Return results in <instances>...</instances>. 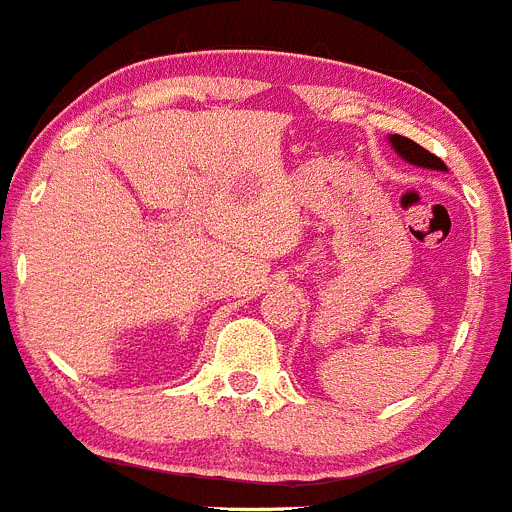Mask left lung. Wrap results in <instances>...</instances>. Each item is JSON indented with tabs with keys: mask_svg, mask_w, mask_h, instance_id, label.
I'll return each instance as SVG.
<instances>
[{
	"mask_svg": "<svg viewBox=\"0 0 512 512\" xmlns=\"http://www.w3.org/2000/svg\"><path fill=\"white\" fill-rule=\"evenodd\" d=\"M390 143L397 153H400L405 161L415 166H423V169H436V171H446V164H443L441 158L433 156L431 151H425L423 146H418L415 140L405 138V135H390Z\"/></svg>",
	"mask_w": 512,
	"mask_h": 512,
	"instance_id": "8db88e82",
	"label": "left lung"
}]
</instances>
